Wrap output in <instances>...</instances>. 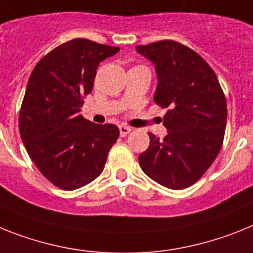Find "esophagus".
<instances>
[{"label":"esophagus","mask_w":253,"mask_h":253,"mask_svg":"<svg viewBox=\"0 0 253 253\" xmlns=\"http://www.w3.org/2000/svg\"><path fill=\"white\" fill-rule=\"evenodd\" d=\"M131 130H132L131 127L125 126V125H121V126H120V133H121V136H126L127 133L131 132Z\"/></svg>","instance_id":"34e87169"}]
</instances>
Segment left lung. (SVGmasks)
<instances>
[{
  "instance_id": "8db88e82",
  "label": "left lung",
  "mask_w": 253,
  "mask_h": 253,
  "mask_svg": "<svg viewBox=\"0 0 253 253\" xmlns=\"http://www.w3.org/2000/svg\"><path fill=\"white\" fill-rule=\"evenodd\" d=\"M136 51L154 64V101L167 108V135L149 133L140 167L152 180L169 189L193 185L209 169L221 149L226 126V99L215 72L192 48L166 41L139 44Z\"/></svg>"
}]
</instances>
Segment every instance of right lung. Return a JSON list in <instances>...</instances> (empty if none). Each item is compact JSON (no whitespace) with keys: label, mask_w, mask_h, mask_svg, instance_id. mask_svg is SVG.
Returning <instances> with one entry per match:
<instances>
[{"label":"right lung","mask_w":253,"mask_h":253,"mask_svg":"<svg viewBox=\"0 0 253 253\" xmlns=\"http://www.w3.org/2000/svg\"><path fill=\"white\" fill-rule=\"evenodd\" d=\"M118 51L76 38L50 51L29 77L19 131L40 172L58 188L74 190L96 179L120 136L116 125L92 123L80 113L97 65Z\"/></svg>","instance_id":"obj_1"}]
</instances>
